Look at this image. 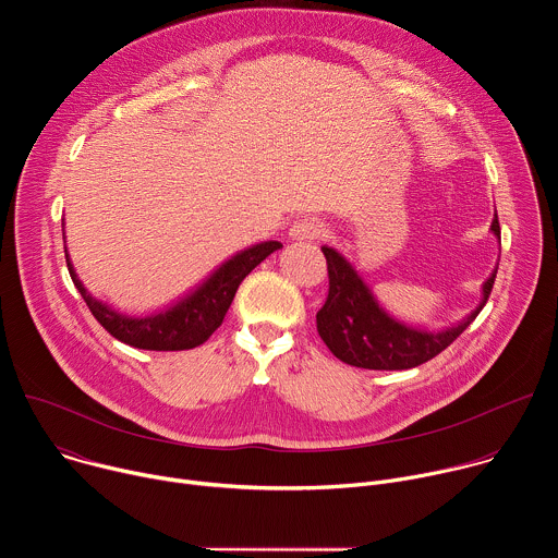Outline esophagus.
<instances>
[{
  "label": "esophagus",
  "instance_id": "esophagus-1",
  "mask_svg": "<svg viewBox=\"0 0 558 558\" xmlns=\"http://www.w3.org/2000/svg\"><path fill=\"white\" fill-rule=\"evenodd\" d=\"M323 233V225L317 222L315 218H302V220H295V225L291 227L289 235L293 238V241H304V243H311L315 241L317 235Z\"/></svg>",
  "mask_w": 558,
  "mask_h": 558
}]
</instances>
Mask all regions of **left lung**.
<instances>
[{"mask_svg": "<svg viewBox=\"0 0 558 558\" xmlns=\"http://www.w3.org/2000/svg\"><path fill=\"white\" fill-rule=\"evenodd\" d=\"M493 231L501 235L499 218L493 220ZM329 271V295L315 315L317 333L329 351L357 368L402 371L420 366L444 349H448L484 308L490 298L497 271L484 284V302L465 320L441 333H424L404 327L388 317L373 300L366 284L353 267L331 247H323Z\"/></svg>", "mask_w": 558, "mask_h": 558, "instance_id": "8db88e82", "label": "left lung"}]
</instances>
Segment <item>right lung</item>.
<instances>
[{
  "label": "right lung",
  "instance_id": "add662e5",
  "mask_svg": "<svg viewBox=\"0 0 558 558\" xmlns=\"http://www.w3.org/2000/svg\"><path fill=\"white\" fill-rule=\"evenodd\" d=\"M280 247L282 245L278 241H269L233 256L194 295L179 302L166 313L141 317V320L138 317L114 313L112 308L95 300L84 289V284L78 282L68 256L65 263L74 287L86 300L90 313L97 317V323L112 338L145 351H187L201 347L222 325L238 287L252 274V269H256L269 254Z\"/></svg>",
  "mask_w": 558,
  "mask_h": 558
}]
</instances>
